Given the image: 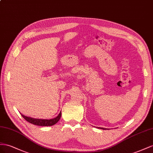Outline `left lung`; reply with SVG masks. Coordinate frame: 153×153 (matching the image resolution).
Returning <instances> with one entry per match:
<instances>
[{
  "label": "left lung",
  "mask_w": 153,
  "mask_h": 153,
  "mask_svg": "<svg viewBox=\"0 0 153 153\" xmlns=\"http://www.w3.org/2000/svg\"><path fill=\"white\" fill-rule=\"evenodd\" d=\"M99 129H107L106 128H98Z\"/></svg>",
  "instance_id": "8db88e82"
}]
</instances>
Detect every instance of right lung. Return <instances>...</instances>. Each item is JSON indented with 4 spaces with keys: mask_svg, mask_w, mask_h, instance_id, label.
<instances>
[{
    "mask_svg": "<svg viewBox=\"0 0 153 153\" xmlns=\"http://www.w3.org/2000/svg\"><path fill=\"white\" fill-rule=\"evenodd\" d=\"M22 116L24 117V119H25L29 123H31L34 125L40 126H51L56 124L59 120L61 117H62V111H60L59 115L56 117L54 119H34L33 117H29L25 116L22 114H21Z\"/></svg>",
    "mask_w": 153,
    "mask_h": 153,
    "instance_id": "obj_1",
    "label": "right lung"
}]
</instances>
